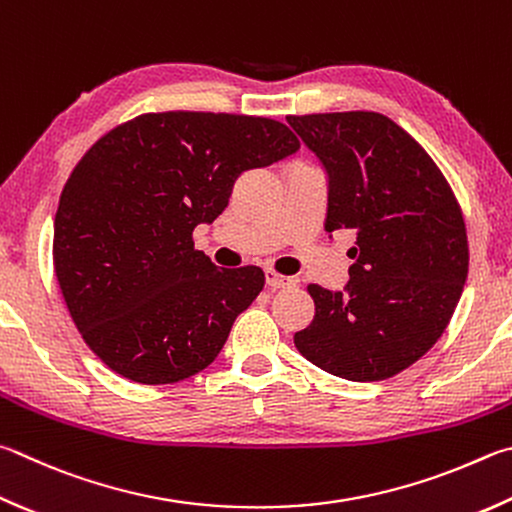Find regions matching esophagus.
<instances>
[{"label":"esophagus","instance_id":"1","mask_svg":"<svg viewBox=\"0 0 512 512\" xmlns=\"http://www.w3.org/2000/svg\"><path fill=\"white\" fill-rule=\"evenodd\" d=\"M266 284H268V288H273V291H277V288L295 286L297 284V277H293V275H280V273H275L273 268H266Z\"/></svg>","mask_w":512,"mask_h":512}]
</instances>
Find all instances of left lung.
I'll use <instances>...</instances> for the list:
<instances>
[{
    "label": "left lung",
    "instance_id": "obj_1",
    "mask_svg": "<svg viewBox=\"0 0 512 512\" xmlns=\"http://www.w3.org/2000/svg\"><path fill=\"white\" fill-rule=\"evenodd\" d=\"M327 172V232L356 230L345 291L309 286L302 356L353 383L401 374L448 327L468 277L457 199L414 138L376 111L286 116Z\"/></svg>",
    "mask_w": 512,
    "mask_h": 512
}]
</instances>
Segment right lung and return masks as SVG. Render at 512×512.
I'll return each instance as SVG.
<instances>
[{"label":"right lung","mask_w":512,"mask_h":512,"mask_svg":"<svg viewBox=\"0 0 512 512\" xmlns=\"http://www.w3.org/2000/svg\"><path fill=\"white\" fill-rule=\"evenodd\" d=\"M300 150L271 118L163 111L105 134L71 172L53 266L82 340L134 383H179L224 349L264 288L259 266L219 268L194 250L237 176Z\"/></svg>","instance_id":"1"}]
</instances>
